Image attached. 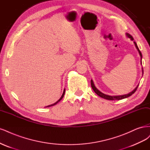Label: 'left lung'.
<instances>
[{
  "mask_svg": "<svg viewBox=\"0 0 150 150\" xmlns=\"http://www.w3.org/2000/svg\"><path fill=\"white\" fill-rule=\"evenodd\" d=\"M126 35H127V36L128 37V38H129L130 39H131L132 40H133L134 39H133V37L130 35V34H129V33H126ZM134 45H135V47H136V48L137 49V50H138V52H139V55H140V57H141V64H142V53H141V52H140V50H139V49H138V46H137V43L135 42H134ZM142 71H143V69H142ZM138 85H138V86H137L136 88H135L132 91H131V92L130 93H128V94H126V95H117V96H111V95H106V94H104V93H103L102 92H101V91H100V90H98L97 88H96V86H95V85H94V83H93V81L92 80H91V88H92V89L93 90V91H95V92L97 94L98 96H100V97H101V98H105V99H106V100H122V99H124V98H128V97H129V96H131L132 95H133L135 91H136V90H137V88H138Z\"/></svg>",
  "mask_w": 150,
  "mask_h": 150,
  "instance_id": "left-lung-1",
  "label": "left lung"
}]
</instances>
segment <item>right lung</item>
<instances>
[{"label": "right lung", "instance_id": "right-lung-1", "mask_svg": "<svg viewBox=\"0 0 150 150\" xmlns=\"http://www.w3.org/2000/svg\"><path fill=\"white\" fill-rule=\"evenodd\" d=\"M65 89H64V92H63V94H62V96L60 97V98L57 101H56V102L55 103H54V104H52V105H48V106H47V107H52V106H54V105H56L57 103H58L59 102V101L63 98V97H64V95H65Z\"/></svg>", "mask_w": 150, "mask_h": 150}]
</instances>
